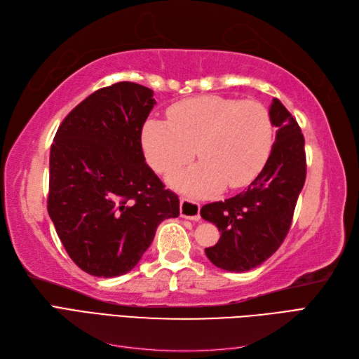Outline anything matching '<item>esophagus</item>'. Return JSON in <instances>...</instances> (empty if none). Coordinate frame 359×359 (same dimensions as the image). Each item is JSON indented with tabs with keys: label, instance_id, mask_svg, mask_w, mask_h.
<instances>
[{
	"label": "esophagus",
	"instance_id": "34e87169",
	"mask_svg": "<svg viewBox=\"0 0 359 359\" xmlns=\"http://www.w3.org/2000/svg\"><path fill=\"white\" fill-rule=\"evenodd\" d=\"M180 214L184 219L198 222L201 219V205L191 199L182 198L180 201Z\"/></svg>",
	"mask_w": 359,
	"mask_h": 359
}]
</instances>
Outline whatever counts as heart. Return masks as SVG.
<instances>
[{
    "label": "heart",
    "mask_w": 359,
    "mask_h": 359,
    "mask_svg": "<svg viewBox=\"0 0 359 359\" xmlns=\"http://www.w3.org/2000/svg\"><path fill=\"white\" fill-rule=\"evenodd\" d=\"M273 145V123L266 107L256 100L220 95L194 97L173 104L168 123L149 119L144 126L145 156L160 173L177 170L196 156L201 165L173 173L169 184L193 196L248 186Z\"/></svg>",
    "instance_id": "obj_1"
}]
</instances>
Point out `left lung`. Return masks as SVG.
Returning a JSON list of instances; mask_svg holds the SVG:
<instances>
[{
  "label": "left lung",
  "instance_id": "1",
  "mask_svg": "<svg viewBox=\"0 0 359 359\" xmlns=\"http://www.w3.org/2000/svg\"><path fill=\"white\" fill-rule=\"evenodd\" d=\"M269 116L277 133L262 172L247 190L201 210L202 219L220 232L219 243L205 248L206 257L231 273L253 269L277 252L306 182L304 136L297 119L278 99H273Z\"/></svg>",
  "mask_w": 359,
  "mask_h": 359
}]
</instances>
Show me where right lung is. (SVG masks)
Here are the masks:
<instances>
[{
    "instance_id": "right-lung-1",
    "label": "right lung",
    "mask_w": 359,
    "mask_h": 359,
    "mask_svg": "<svg viewBox=\"0 0 359 359\" xmlns=\"http://www.w3.org/2000/svg\"><path fill=\"white\" fill-rule=\"evenodd\" d=\"M154 91L118 82L93 93L64 118L49 158L48 212L73 262L111 278L132 271L157 226L180 215L140 145Z\"/></svg>"
}]
</instances>
